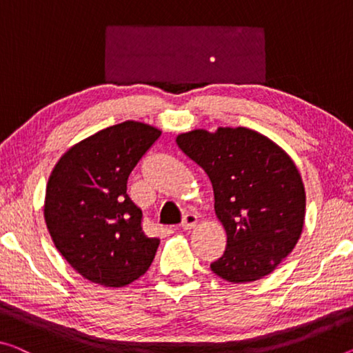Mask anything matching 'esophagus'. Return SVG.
I'll return each instance as SVG.
<instances>
[{"instance_id": "1", "label": "esophagus", "mask_w": 353, "mask_h": 353, "mask_svg": "<svg viewBox=\"0 0 353 353\" xmlns=\"http://www.w3.org/2000/svg\"><path fill=\"white\" fill-rule=\"evenodd\" d=\"M195 225H197V216L192 214V213H188L186 216H184L183 222H181V229L183 230H192Z\"/></svg>"}]
</instances>
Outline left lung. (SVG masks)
<instances>
[{"instance_id": "obj_1", "label": "left lung", "mask_w": 353, "mask_h": 353, "mask_svg": "<svg viewBox=\"0 0 353 353\" xmlns=\"http://www.w3.org/2000/svg\"><path fill=\"white\" fill-rule=\"evenodd\" d=\"M176 143L207 172L227 233L225 251L211 271L233 284L270 274L295 248L305 224L306 194L295 162L248 128L194 129L178 135Z\"/></svg>"}]
</instances>
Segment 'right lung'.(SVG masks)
I'll return each mask as SVG.
<instances>
[{
	"label": "right lung",
	"instance_id": "add662e5",
	"mask_svg": "<svg viewBox=\"0 0 353 353\" xmlns=\"http://www.w3.org/2000/svg\"><path fill=\"white\" fill-rule=\"evenodd\" d=\"M161 131L124 121L90 135L64 153L48 178L44 218L61 256L104 287H124L146 273L159 238L142 229V210L128 178Z\"/></svg>",
	"mask_w": 353,
	"mask_h": 353
}]
</instances>
